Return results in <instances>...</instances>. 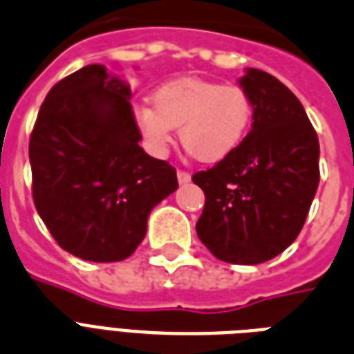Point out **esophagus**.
<instances>
[{"label":"esophagus","mask_w":354,"mask_h":354,"mask_svg":"<svg viewBox=\"0 0 354 354\" xmlns=\"http://www.w3.org/2000/svg\"><path fill=\"white\" fill-rule=\"evenodd\" d=\"M190 174L188 171H177V180H179V185H188L190 183Z\"/></svg>","instance_id":"34e87169"}]
</instances>
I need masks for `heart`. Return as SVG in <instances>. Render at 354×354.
<instances>
[{
    "label": "heart",
    "instance_id": "obj_1",
    "mask_svg": "<svg viewBox=\"0 0 354 354\" xmlns=\"http://www.w3.org/2000/svg\"><path fill=\"white\" fill-rule=\"evenodd\" d=\"M253 120L249 95L236 84L203 79H175L153 92V106L138 105L134 122L147 151L166 157L175 127L186 151L201 162L231 157L245 138Z\"/></svg>",
    "mask_w": 354,
    "mask_h": 354
}]
</instances>
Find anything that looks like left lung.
<instances>
[{"instance_id":"8db88e82","label":"left lung","mask_w":354,"mask_h":354,"mask_svg":"<svg viewBox=\"0 0 354 354\" xmlns=\"http://www.w3.org/2000/svg\"><path fill=\"white\" fill-rule=\"evenodd\" d=\"M240 86L253 123L236 151L192 180L205 192L196 231L216 259L271 260L305 225L319 185V142L301 101L270 73L248 68Z\"/></svg>"}]
</instances>
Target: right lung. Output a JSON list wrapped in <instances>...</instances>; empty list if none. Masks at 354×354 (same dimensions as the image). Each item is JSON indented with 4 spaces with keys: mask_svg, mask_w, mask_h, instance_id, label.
Returning <instances> with one entry per match:
<instances>
[{
    "mask_svg": "<svg viewBox=\"0 0 354 354\" xmlns=\"http://www.w3.org/2000/svg\"><path fill=\"white\" fill-rule=\"evenodd\" d=\"M129 84L88 64L55 84L29 140L32 199L60 248L90 262L134 253L153 207L179 188L174 166L149 157Z\"/></svg>",
    "mask_w": 354,
    "mask_h": 354,
    "instance_id": "add662e5",
    "label": "right lung"
}]
</instances>
